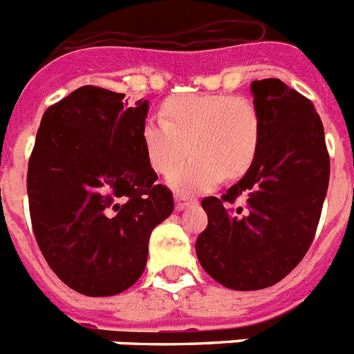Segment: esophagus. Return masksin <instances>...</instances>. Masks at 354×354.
I'll list each match as a JSON object with an SVG mask.
<instances>
[{"label": "esophagus", "instance_id": "34e87169", "mask_svg": "<svg viewBox=\"0 0 354 354\" xmlns=\"http://www.w3.org/2000/svg\"><path fill=\"white\" fill-rule=\"evenodd\" d=\"M197 204V198H192L188 195H175V209H186V207Z\"/></svg>", "mask_w": 354, "mask_h": 354}]
</instances>
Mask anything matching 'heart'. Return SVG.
<instances>
[{"label":"heart","mask_w":354,"mask_h":354,"mask_svg":"<svg viewBox=\"0 0 354 354\" xmlns=\"http://www.w3.org/2000/svg\"><path fill=\"white\" fill-rule=\"evenodd\" d=\"M161 118L141 129L148 165L166 174L185 155L194 156L168 175L179 193L207 192L223 179H236L254 162L261 141V116L247 96L206 93L171 96Z\"/></svg>","instance_id":"heart-1"}]
</instances>
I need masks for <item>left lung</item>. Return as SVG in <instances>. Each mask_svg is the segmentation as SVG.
Returning a JSON list of instances; mask_svg holds the SVG:
<instances>
[{
  "label": "left lung",
  "mask_w": 354,
  "mask_h": 354,
  "mask_svg": "<svg viewBox=\"0 0 354 354\" xmlns=\"http://www.w3.org/2000/svg\"><path fill=\"white\" fill-rule=\"evenodd\" d=\"M250 89L261 116L258 153L222 197L202 201L207 227L195 245L202 268L232 290L267 288L297 267L329 183L324 127L312 102L279 78L254 80Z\"/></svg>",
  "instance_id": "left-lung-1"
}]
</instances>
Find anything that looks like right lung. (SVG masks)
Segmentation results:
<instances>
[{
  "label": "right lung",
  "instance_id": "right-lung-1",
  "mask_svg": "<svg viewBox=\"0 0 354 354\" xmlns=\"http://www.w3.org/2000/svg\"><path fill=\"white\" fill-rule=\"evenodd\" d=\"M123 98L84 86L48 107L28 161L39 249L62 283L91 297L140 279L150 234L174 211L141 141L148 102L127 107Z\"/></svg>",
  "mask_w": 354,
  "mask_h": 354
}]
</instances>
